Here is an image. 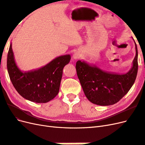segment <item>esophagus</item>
I'll return each instance as SVG.
<instances>
[{
	"mask_svg": "<svg viewBox=\"0 0 145 145\" xmlns=\"http://www.w3.org/2000/svg\"><path fill=\"white\" fill-rule=\"evenodd\" d=\"M81 54L80 53H79V52H74V54L73 55V58L74 59H78V58H81Z\"/></svg>",
	"mask_w": 145,
	"mask_h": 145,
	"instance_id": "34e87169",
	"label": "esophagus"
}]
</instances>
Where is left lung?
<instances>
[{
	"label": "left lung",
	"instance_id": "obj_1",
	"mask_svg": "<svg viewBox=\"0 0 145 145\" xmlns=\"http://www.w3.org/2000/svg\"><path fill=\"white\" fill-rule=\"evenodd\" d=\"M131 69L126 74H119L102 71L96 66L78 60L76 64L77 75L84 93L93 104L106 106L119 102L129 91L136 79L138 71V52Z\"/></svg>",
	"mask_w": 145,
	"mask_h": 145
}]
</instances>
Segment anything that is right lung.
Here are the masks:
<instances>
[{
    "instance_id": "right-lung-1",
    "label": "right lung",
    "mask_w": 145,
    "mask_h": 145,
    "mask_svg": "<svg viewBox=\"0 0 145 145\" xmlns=\"http://www.w3.org/2000/svg\"><path fill=\"white\" fill-rule=\"evenodd\" d=\"M62 55L40 69L23 72L15 62L12 44L7 57V69L12 85L25 99L36 103H46L58 95L64 67L71 60Z\"/></svg>"
}]
</instances>
